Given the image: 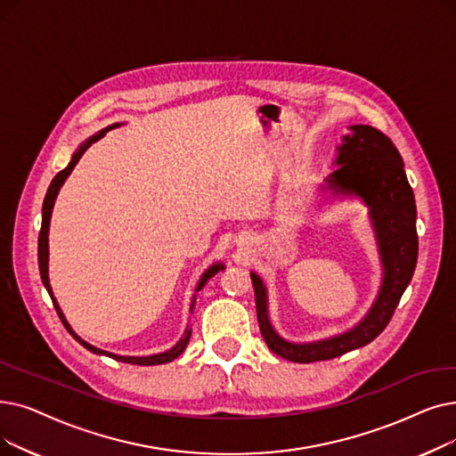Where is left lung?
I'll list each match as a JSON object with an SVG mask.
<instances>
[{"label": "left lung", "instance_id": "1", "mask_svg": "<svg viewBox=\"0 0 456 456\" xmlns=\"http://www.w3.org/2000/svg\"><path fill=\"white\" fill-rule=\"evenodd\" d=\"M348 128L350 134L343 135L338 147L335 171L326 176L321 191H331L333 197H358L369 208L382 265V283L370 309L354 328L321 341L292 343L275 331L270 321L266 283L259 273L251 272L263 339L273 354L294 363L333 360L379 338L389 324L418 265V210L397 147L372 126L354 125Z\"/></svg>", "mask_w": 456, "mask_h": 456}]
</instances>
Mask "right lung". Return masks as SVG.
I'll return each instance as SVG.
<instances>
[{"mask_svg":"<svg viewBox=\"0 0 456 456\" xmlns=\"http://www.w3.org/2000/svg\"><path fill=\"white\" fill-rule=\"evenodd\" d=\"M117 126H121V125H118V123L110 125V126L102 128L101 132H96L94 135L87 137V140H86L80 147H77V151L72 154L70 164H69L63 171H59V173L53 176V181H52V184H50V188H48V191H46L45 203H43V225H41V232H38V270H41V280H43V283H45V287H46V290H48V294H50V298H52V302H53V307H55V311H57V314H59V319H61V322L65 324V328L69 330V333H70L72 338H74L77 343H80L82 346H86V348L91 350L93 354L108 355V358H113V360H117V362H125V363H130V365H162V363L173 362L175 358H179V355L186 350V345L190 343V338H191V328H186V331H184L183 338L179 339V343H176L175 346H171V348L166 350V352L152 354V355H118V354H113V352H108V350H102V348H96V346L89 345L87 341H84V339L80 338V335H77V333L70 328V324H69V321L65 319V314H63L61 307H59L57 300H55L53 290H52V287H50V277H48V232H50V220H52V210H53L55 197H57L59 190H61V186L65 184V181L69 179V175L72 173L74 166H76L77 162H80V158L84 156V152H86L94 142H98V140H101V137H104L106 132H110L111 128H117ZM224 268H225L224 263H214L212 266H208V268L203 272L200 283H197L195 292H200V290L207 285V281L210 280V277H214L217 272H222ZM195 296H197V294L191 296L190 311L193 309Z\"/></svg>","mask_w":456,"mask_h":456,"instance_id":"obj_1","label":"right lung"}]
</instances>
